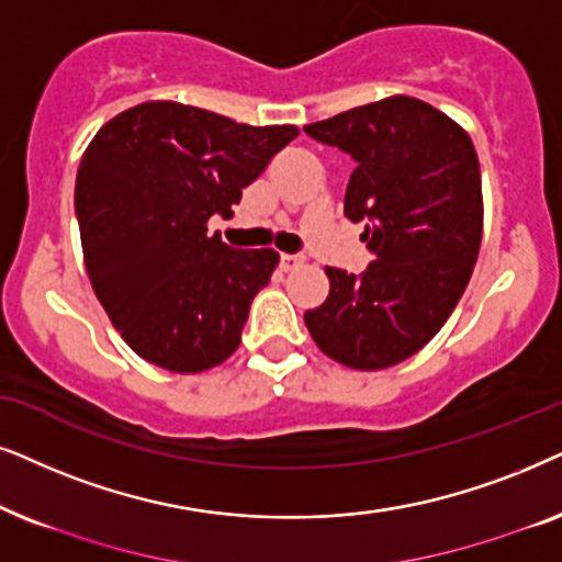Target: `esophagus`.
<instances>
[{
  "mask_svg": "<svg viewBox=\"0 0 562 562\" xmlns=\"http://www.w3.org/2000/svg\"><path fill=\"white\" fill-rule=\"evenodd\" d=\"M303 265V257L301 254H280V269L282 272H293Z\"/></svg>",
  "mask_w": 562,
  "mask_h": 562,
  "instance_id": "esophagus-1",
  "label": "esophagus"
}]
</instances>
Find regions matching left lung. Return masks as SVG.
Segmentation results:
<instances>
[{
    "instance_id": "1",
    "label": "left lung",
    "mask_w": 562,
    "mask_h": 562,
    "mask_svg": "<svg viewBox=\"0 0 562 562\" xmlns=\"http://www.w3.org/2000/svg\"><path fill=\"white\" fill-rule=\"evenodd\" d=\"M355 159L344 215L364 221L375 261L326 267L328 297L305 311L318 349L351 370H385L434 339L465 293L483 236L481 164L454 120L395 94L303 128Z\"/></svg>"
}]
</instances>
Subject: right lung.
<instances>
[{
	"label": "right lung",
	"mask_w": 562,
	"mask_h": 562,
	"mask_svg": "<svg viewBox=\"0 0 562 562\" xmlns=\"http://www.w3.org/2000/svg\"><path fill=\"white\" fill-rule=\"evenodd\" d=\"M295 136L164 100L97 131L74 190L81 249L97 301L146 362L190 375L236 351L280 254L231 249L207 221L228 218Z\"/></svg>",
	"instance_id": "obj_1"
}]
</instances>
